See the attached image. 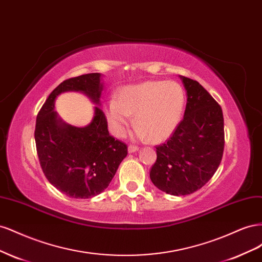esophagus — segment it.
Masks as SVG:
<instances>
[{
    "label": "esophagus",
    "instance_id": "esophagus-1",
    "mask_svg": "<svg viewBox=\"0 0 262 262\" xmlns=\"http://www.w3.org/2000/svg\"><path fill=\"white\" fill-rule=\"evenodd\" d=\"M138 149H139V147H138V146H136V145H129V147H128V152H129V153H134V152H137Z\"/></svg>",
    "mask_w": 262,
    "mask_h": 262
}]
</instances>
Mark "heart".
Listing matches in <instances>:
<instances>
[{
    "label": "heart",
    "mask_w": 262,
    "mask_h": 262,
    "mask_svg": "<svg viewBox=\"0 0 262 262\" xmlns=\"http://www.w3.org/2000/svg\"><path fill=\"white\" fill-rule=\"evenodd\" d=\"M185 92L173 81H146L123 87L106 102L104 113L110 132L124 136L134 115V137L158 143L178 126L185 108Z\"/></svg>",
    "instance_id": "obj_1"
}]
</instances>
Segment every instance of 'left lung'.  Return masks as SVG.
I'll list each match as a JSON object with an SVG mask.
<instances>
[{
  "label": "left lung",
  "mask_w": 262,
  "mask_h": 262,
  "mask_svg": "<svg viewBox=\"0 0 262 262\" xmlns=\"http://www.w3.org/2000/svg\"><path fill=\"white\" fill-rule=\"evenodd\" d=\"M187 92L184 119L166 143L156 146L149 171L155 187L171 195L201 189L217 170L224 150L222 108L196 81L179 76Z\"/></svg>",
  "instance_id": "left-lung-1"
}]
</instances>
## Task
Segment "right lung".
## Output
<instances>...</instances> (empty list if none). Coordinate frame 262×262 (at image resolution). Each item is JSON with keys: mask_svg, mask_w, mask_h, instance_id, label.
I'll list each match as a JSON object with an SVG mask.
<instances>
[{"mask_svg": "<svg viewBox=\"0 0 262 262\" xmlns=\"http://www.w3.org/2000/svg\"><path fill=\"white\" fill-rule=\"evenodd\" d=\"M104 84L100 73L62 82L47 98L36 120L35 141L42 171L50 184L74 199L101 193L128 154L123 142L115 140L100 109ZM66 91H80L95 104L91 124L80 128L63 122L54 110L55 99Z\"/></svg>", "mask_w": 262, "mask_h": 262, "instance_id": "1", "label": "right lung"}]
</instances>
